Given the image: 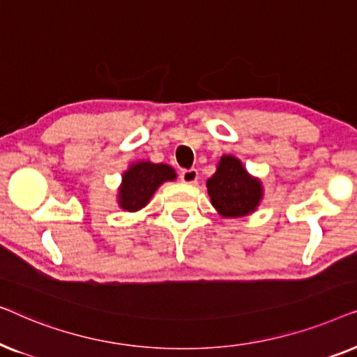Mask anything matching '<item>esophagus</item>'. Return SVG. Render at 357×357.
Masks as SVG:
<instances>
[{"label": "esophagus", "instance_id": "1", "mask_svg": "<svg viewBox=\"0 0 357 357\" xmlns=\"http://www.w3.org/2000/svg\"><path fill=\"white\" fill-rule=\"evenodd\" d=\"M180 178H182L183 183H197V180H198V170H197V169L182 170V174H180Z\"/></svg>", "mask_w": 357, "mask_h": 357}]
</instances>
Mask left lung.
Segmentation results:
<instances>
[{"label":"left lung","instance_id":"1","mask_svg":"<svg viewBox=\"0 0 357 357\" xmlns=\"http://www.w3.org/2000/svg\"><path fill=\"white\" fill-rule=\"evenodd\" d=\"M206 188L214 209L226 219L245 218L255 213L265 195L261 180L248 174L242 160L231 154L222 155L216 172L208 178Z\"/></svg>","mask_w":357,"mask_h":357}]
</instances>
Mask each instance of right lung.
Wrapping results in <instances>:
<instances>
[{"label": "right lung", "mask_w": 357, "mask_h": 357, "mask_svg": "<svg viewBox=\"0 0 357 357\" xmlns=\"http://www.w3.org/2000/svg\"><path fill=\"white\" fill-rule=\"evenodd\" d=\"M177 178L174 167L167 164H154L151 160H136L121 174V183L116 193V204L126 213L143 209L154 197L155 190L165 182Z\"/></svg>", "instance_id": "obj_1"}]
</instances>
